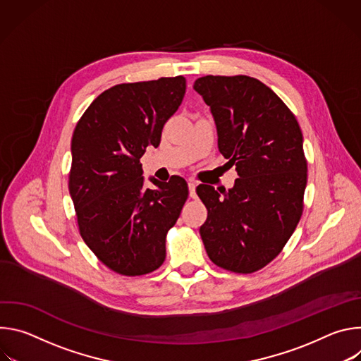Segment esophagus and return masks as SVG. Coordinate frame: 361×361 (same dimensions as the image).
<instances>
[{"label": "esophagus", "instance_id": "obj_1", "mask_svg": "<svg viewBox=\"0 0 361 361\" xmlns=\"http://www.w3.org/2000/svg\"><path fill=\"white\" fill-rule=\"evenodd\" d=\"M195 187L197 184L194 181H188V190H190V197L195 198Z\"/></svg>", "mask_w": 361, "mask_h": 361}]
</instances>
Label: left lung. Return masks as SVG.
Segmentation results:
<instances>
[{"label":"left lung","mask_w":361,"mask_h":361,"mask_svg":"<svg viewBox=\"0 0 361 361\" xmlns=\"http://www.w3.org/2000/svg\"><path fill=\"white\" fill-rule=\"evenodd\" d=\"M194 90L210 107L219 149L238 174L228 191L197 187L209 212L200 234L216 266L254 273L276 259L300 221L307 184L302 134L280 97L259 80L205 75Z\"/></svg>","instance_id":"obj_1"}]
</instances>
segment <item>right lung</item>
Returning a JSON list of instances; mask_svg holds the SVG:
<instances>
[{"label": "right lung", "instance_id": "1", "mask_svg": "<svg viewBox=\"0 0 361 361\" xmlns=\"http://www.w3.org/2000/svg\"><path fill=\"white\" fill-rule=\"evenodd\" d=\"M185 94V78L118 84L99 94L71 140L70 195L90 250L113 271L142 276L166 260V235L188 197L183 177L149 178L140 159L159 147L163 127Z\"/></svg>", "mask_w": 361, "mask_h": 361}]
</instances>
